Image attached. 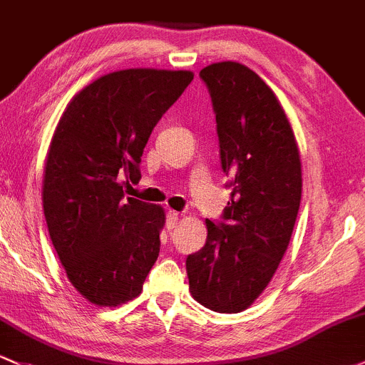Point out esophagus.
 Returning a JSON list of instances; mask_svg holds the SVG:
<instances>
[{
    "mask_svg": "<svg viewBox=\"0 0 365 365\" xmlns=\"http://www.w3.org/2000/svg\"><path fill=\"white\" fill-rule=\"evenodd\" d=\"M179 219H181V214L175 212V210H168L167 212V228L174 230L178 226Z\"/></svg>",
    "mask_w": 365,
    "mask_h": 365,
    "instance_id": "esophagus-1",
    "label": "esophagus"
}]
</instances>
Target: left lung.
Listing matches in <instances>:
<instances>
[{
    "label": "left lung",
    "instance_id": "8db88e82",
    "mask_svg": "<svg viewBox=\"0 0 365 365\" xmlns=\"http://www.w3.org/2000/svg\"><path fill=\"white\" fill-rule=\"evenodd\" d=\"M217 121L231 200L225 222L186 259L190 292L219 313L244 312L261 296L291 242L303 187L301 155L285 109L250 68L233 61L200 71Z\"/></svg>",
    "mask_w": 365,
    "mask_h": 365
}]
</instances>
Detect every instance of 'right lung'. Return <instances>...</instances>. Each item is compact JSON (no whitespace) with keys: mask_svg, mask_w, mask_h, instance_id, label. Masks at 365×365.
I'll return each instance as SVG.
<instances>
[{"mask_svg":"<svg viewBox=\"0 0 365 365\" xmlns=\"http://www.w3.org/2000/svg\"><path fill=\"white\" fill-rule=\"evenodd\" d=\"M191 71H113L74 93L50 140L43 210L69 282L97 307L134 299L160 252L165 210L123 193L151 130ZM128 184V181H127Z\"/></svg>","mask_w":365,"mask_h":365,"instance_id":"obj_1","label":"right lung"}]
</instances>
